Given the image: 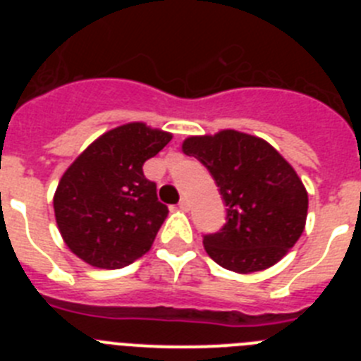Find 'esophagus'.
I'll list each match as a JSON object with an SVG mask.
<instances>
[{"instance_id":"obj_1","label":"esophagus","mask_w":361,"mask_h":361,"mask_svg":"<svg viewBox=\"0 0 361 361\" xmlns=\"http://www.w3.org/2000/svg\"><path fill=\"white\" fill-rule=\"evenodd\" d=\"M178 208L184 209V212H188V209H190V202H188V199H180V202H178Z\"/></svg>"}]
</instances>
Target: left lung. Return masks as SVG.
Instances as JSON below:
<instances>
[{
    "label": "left lung",
    "instance_id": "left-lung-1",
    "mask_svg": "<svg viewBox=\"0 0 361 361\" xmlns=\"http://www.w3.org/2000/svg\"><path fill=\"white\" fill-rule=\"evenodd\" d=\"M183 152L208 168L226 204V224L204 235L206 253L237 273L279 262L307 216V191L291 164L266 141L235 130L190 137Z\"/></svg>",
    "mask_w": 361,
    "mask_h": 361
}]
</instances>
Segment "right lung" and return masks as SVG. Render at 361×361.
<instances>
[{
  "label": "right lung",
  "mask_w": 361,
  "mask_h": 361,
  "mask_svg": "<svg viewBox=\"0 0 361 361\" xmlns=\"http://www.w3.org/2000/svg\"><path fill=\"white\" fill-rule=\"evenodd\" d=\"M171 135L142 123L110 130L79 155L59 180L54 212L66 245L101 269L130 266L152 247L168 206L142 166Z\"/></svg>",
  "instance_id": "1"
}]
</instances>
